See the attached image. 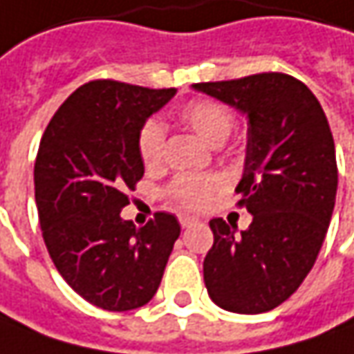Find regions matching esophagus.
<instances>
[{
    "mask_svg": "<svg viewBox=\"0 0 354 354\" xmlns=\"http://www.w3.org/2000/svg\"><path fill=\"white\" fill-rule=\"evenodd\" d=\"M178 219H180V225L184 227V229H186V227H192L194 223H198V219L192 217V215H180Z\"/></svg>",
    "mask_w": 354,
    "mask_h": 354,
    "instance_id": "1",
    "label": "esophagus"
}]
</instances>
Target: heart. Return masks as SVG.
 <instances>
[{
    "mask_svg": "<svg viewBox=\"0 0 354 354\" xmlns=\"http://www.w3.org/2000/svg\"><path fill=\"white\" fill-rule=\"evenodd\" d=\"M180 121L192 129L203 142L219 147L223 140L229 137L231 127H233V115L225 105L212 102V100H196L189 102L180 109ZM166 137L165 129L160 127L156 121H149L145 127L140 129L139 135V154L142 165L147 168H156L165 160ZM219 178L203 174H186L178 176L170 184V196L184 207L200 209L203 207L212 194L219 188Z\"/></svg>",
    "mask_w": 354,
    "mask_h": 354,
    "instance_id": "1",
    "label": "heart"
}]
</instances>
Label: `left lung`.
Returning a JSON list of instances; mask_svg holds the SVG:
<instances>
[{"label":"left lung","mask_w":354,"mask_h":354,"mask_svg":"<svg viewBox=\"0 0 354 354\" xmlns=\"http://www.w3.org/2000/svg\"><path fill=\"white\" fill-rule=\"evenodd\" d=\"M247 115L239 205L247 231L215 217L203 261L209 298L233 313H264L286 301L311 270L333 215L335 142L322 105L299 80L264 72L192 86Z\"/></svg>","instance_id":"obj_1"}]
</instances>
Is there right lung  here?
Here are the masks:
<instances>
[{"label":"right lung","mask_w":354,"mask_h":354,"mask_svg":"<svg viewBox=\"0 0 354 354\" xmlns=\"http://www.w3.org/2000/svg\"><path fill=\"white\" fill-rule=\"evenodd\" d=\"M176 95L113 80L80 86L58 107L35 160V201L56 270L86 301L107 311L149 304L180 237L174 215L145 227L121 217L145 174L139 135Z\"/></svg>","instance_id":"obj_1"}]
</instances>
